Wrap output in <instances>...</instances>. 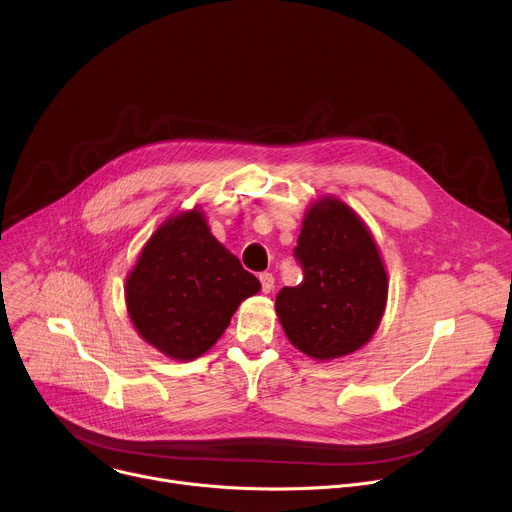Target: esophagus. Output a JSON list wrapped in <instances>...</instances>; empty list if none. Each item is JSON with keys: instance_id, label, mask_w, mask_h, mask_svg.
Segmentation results:
<instances>
[{"instance_id": "34e87169", "label": "esophagus", "mask_w": 512, "mask_h": 512, "mask_svg": "<svg viewBox=\"0 0 512 512\" xmlns=\"http://www.w3.org/2000/svg\"><path fill=\"white\" fill-rule=\"evenodd\" d=\"M259 281H261V287H263L265 294H271L273 287H275V277L271 273H261Z\"/></svg>"}]
</instances>
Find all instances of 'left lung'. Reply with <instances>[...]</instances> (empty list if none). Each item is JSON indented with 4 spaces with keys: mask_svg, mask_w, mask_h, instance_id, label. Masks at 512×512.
Returning a JSON list of instances; mask_svg holds the SVG:
<instances>
[{
    "mask_svg": "<svg viewBox=\"0 0 512 512\" xmlns=\"http://www.w3.org/2000/svg\"><path fill=\"white\" fill-rule=\"evenodd\" d=\"M296 259L304 281L283 287L275 312L287 340L314 360H334L377 332L389 294L379 245L340 198L320 196L302 221Z\"/></svg>",
    "mask_w": 512,
    "mask_h": 512,
    "instance_id": "8db88e82",
    "label": "left lung"
}]
</instances>
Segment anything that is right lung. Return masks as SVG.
<instances>
[{
    "label": "right lung",
    "instance_id": "add662e5",
    "mask_svg": "<svg viewBox=\"0 0 512 512\" xmlns=\"http://www.w3.org/2000/svg\"><path fill=\"white\" fill-rule=\"evenodd\" d=\"M259 289V279L212 237L194 206L170 214L143 245L125 279V306L145 342L188 362L214 346Z\"/></svg>",
    "mask_w": 512,
    "mask_h": 512
}]
</instances>
